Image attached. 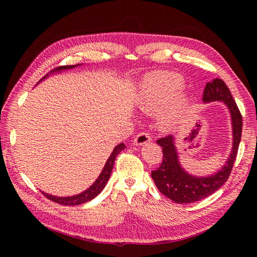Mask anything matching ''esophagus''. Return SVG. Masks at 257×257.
<instances>
[{
  "label": "esophagus",
  "mask_w": 257,
  "mask_h": 257,
  "mask_svg": "<svg viewBox=\"0 0 257 257\" xmlns=\"http://www.w3.org/2000/svg\"><path fill=\"white\" fill-rule=\"evenodd\" d=\"M151 137L149 136V134L147 133H140L137 136H136V138L134 139V145L135 146H144L147 145L148 143H150Z\"/></svg>",
  "instance_id": "1"
}]
</instances>
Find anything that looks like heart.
Segmentation results:
<instances>
[{
	"label": "heart",
	"mask_w": 257,
	"mask_h": 257,
	"mask_svg": "<svg viewBox=\"0 0 257 257\" xmlns=\"http://www.w3.org/2000/svg\"><path fill=\"white\" fill-rule=\"evenodd\" d=\"M182 86L183 78L176 73L151 72L140 81L137 105L141 111L156 113L169 101L161 114V124L165 129H172L183 119L191 103L188 92L179 91Z\"/></svg>",
	"instance_id": "heart-1"
}]
</instances>
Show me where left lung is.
Listing matches in <instances>:
<instances>
[{
  "label": "left lung",
  "mask_w": 257,
  "mask_h": 257,
  "mask_svg": "<svg viewBox=\"0 0 257 257\" xmlns=\"http://www.w3.org/2000/svg\"><path fill=\"white\" fill-rule=\"evenodd\" d=\"M202 99L204 103L221 101L230 112L233 136L231 154L220 170L210 176L198 177L185 171L180 163L173 136L158 140L157 144L162 147L163 160L161 166L151 172V178L154 179L158 190L176 203H192L207 198L219 190L230 177L241 141L242 114L224 81L215 78L211 83H207Z\"/></svg>",
  "instance_id": "left-lung-1"
}]
</instances>
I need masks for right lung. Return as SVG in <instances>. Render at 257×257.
Segmentation results:
<instances>
[{
    "instance_id": "1",
    "label": "right lung",
    "mask_w": 257,
    "mask_h": 257,
    "mask_svg": "<svg viewBox=\"0 0 257 257\" xmlns=\"http://www.w3.org/2000/svg\"><path fill=\"white\" fill-rule=\"evenodd\" d=\"M79 65H81V64L68 65V66H62V67H58V68L53 69L50 74H47L46 76H44V77L41 79V81L44 80L45 78H47L50 75H54V74H56V73H61V72H63V70L75 68V67L79 66ZM124 148H125V146L123 144H119L118 146L114 147L110 157L108 158L107 162L105 163V167L102 168V170H101L99 176H98V178L96 179V181L92 183L88 189L85 190L84 192H81L79 194H76V195H72V196H55V195L48 194V193H45V192H42V193L44 194L47 199H50L51 201L56 202V203L63 204V205H79L81 203H85V202H88V201L92 200V199L95 198V196H97L98 194L101 192L103 188H105V185H106V183L108 181V179H109V177H110V174H111L112 168H113V163H114V159H116V157H117V155L119 154V152L121 151V150H123Z\"/></svg>"
}]
</instances>
